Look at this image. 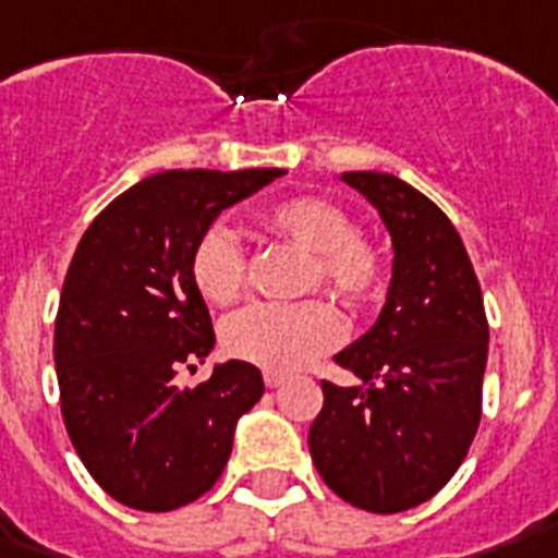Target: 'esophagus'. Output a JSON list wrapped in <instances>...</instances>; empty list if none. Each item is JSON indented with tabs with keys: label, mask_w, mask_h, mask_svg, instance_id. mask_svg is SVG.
Returning a JSON list of instances; mask_svg holds the SVG:
<instances>
[{
	"label": "esophagus",
	"mask_w": 558,
	"mask_h": 558,
	"mask_svg": "<svg viewBox=\"0 0 558 558\" xmlns=\"http://www.w3.org/2000/svg\"><path fill=\"white\" fill-rule=\"evenodd\" d=\"M265 384L274 390V387H282L284 375L282 373H265Z\"/></svg>",
	"instance_id": "1"
}]
</instances>
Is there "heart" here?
<instances>
[{
	"instance_id": "obj_1",
	"label": "heart",
	"mask_w": 558,
	"mask_h": 558,
	"mask_svg": "<svg viewBox=\"0 0 558 558\" xmlns=\"http://www.w3.org/2000/svg\"><path fill=\"white\" fill-rule=\"evenodd\" d=\"M258 227L274 241L302 250L308 265L302 291L331 293L349 311H366L390 288V258L357 232L355 218L340 203L319 194H296L258 215ZM247 253L223 227L197 235L189 256V274L203 300L230 305L247 284ZM343 326L326 300L288 305H250L232 314L220 340L239 361L265 366L267 373H293L340 343Z\"/></svg>"
}]
</instances>
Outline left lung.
Instances as JSON below:
<instances>
[{
	"label": "left lung",
	"instance_id": "left-lung-1",
	"mask_svg": "<svg viewBox=\"0 0 558 558\" xmlns=\"http://www.w3.org/2000/svg\"><path fill=\"white\" fill-rule=\"evenodd\" d=\"M343 180L381 211L396 258L378 323L335 357L361 384L323 378L308 448L338 498L390 515L434 498L469 454L489 319L463 239L430 197L378 171Z\"/></svg>",
	"mask_w": 558,
	"mask_h": 558
}]
</instances>
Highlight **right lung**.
Wrapping results in <instances>:
<instances>
[{"mask_svg": "<svg viewBox=\"0 0 558 558\" xmlns=\"http://www.w3.org/2000/svg\"><path fill=\"white\" fill-rule=\"evenodd\" d=\"M282 168H177L104 206L69 262L54 364L60 413L81 463L110 498L168 512L215 486L235 422L265 392L258 366L230 361L177 387L211 352L215 331L189 274L197 235Z\"/></svg>", "mask_w": 558, "mask_h": 558, "instance_id": "add662e5", "label": "right lung"}]
</instances>
